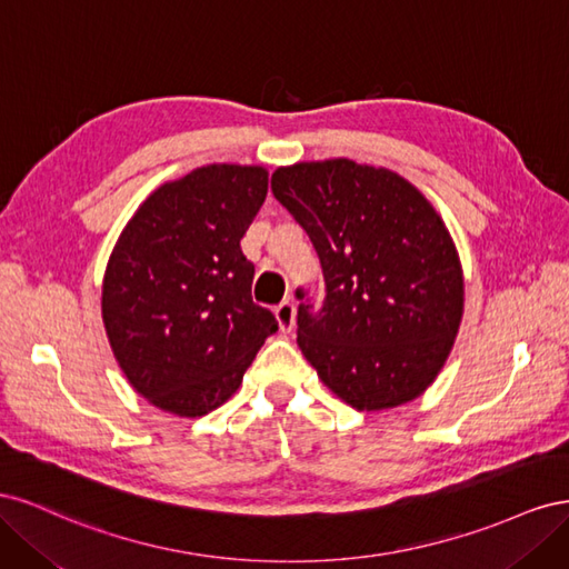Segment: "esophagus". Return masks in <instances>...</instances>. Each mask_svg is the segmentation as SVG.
Here are the masks:
<instances>
[{"label": "esophagus", "mask_w": 569, "mask_h": 569, "mask_svg": "<svg viewBox=\"0 0 569 569\" xmlns=\"http://www.w3.org/2000/svg\"><path fill=\"white\" fill-rule=\"evenodd\" d=\"M274 318H278L282 332H291V327H295V320H297L295 303L282 301L278 308H274Z\"/></svg>", "instance_id": "1"}]
</instances>
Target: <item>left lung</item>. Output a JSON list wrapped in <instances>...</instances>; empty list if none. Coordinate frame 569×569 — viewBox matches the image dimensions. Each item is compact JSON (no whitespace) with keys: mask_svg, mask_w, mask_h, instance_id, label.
Here are the masks:
<instances>
[{"mask_svg":"<svg viewBox=\"0 0 569 569\" xmlns=\"http://www.w3.org/2000/svg\"><path fill=\"white\" fill-rule=\"evenodd\" d=\"M270 184L322 266L320 308L297 313L308 363L358 410L416 399L462 318L460 258L435 206L393 170L349 159L278 168Z\"/></svg>","mask_w":569,"mask_h":569,"instance_id":"8db88e82","label":"left lung"}]
</instances>
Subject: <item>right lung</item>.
<instances>
[{"mask_svg": "<svg viewBox=\"0 0 569 569\" xmlns=\"http://www.w3.org/2000/svg\"><path fill=\"white\" fill-rule=\"evenodd\" d=\"M266 194L261 166H203L151 192L118 237L101 318L128 382L161 410L199 418L226 403L278 332L239 247Z\"/></svg>", "mask_w": 569, "mask_h": 569, "instance_id": "1", "label": "right lung"}]
</instances>
